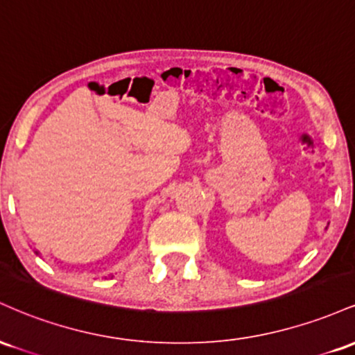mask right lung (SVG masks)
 <instances>
[{
  "label": "right lung",
  "mask_w": 355,
  "mask_h": 355,
  "mask_svg": "<svg viewBox=\"0 0 355 355\" xmlns=\"http://www.w3.org/2000/svg\"><path fill=\"white\" fill-rule=\"evenodd\" d=\"M36 254H38V252H36Z\"/></svg>",
  "instance_id": "add662e5"
}]
</instances>
